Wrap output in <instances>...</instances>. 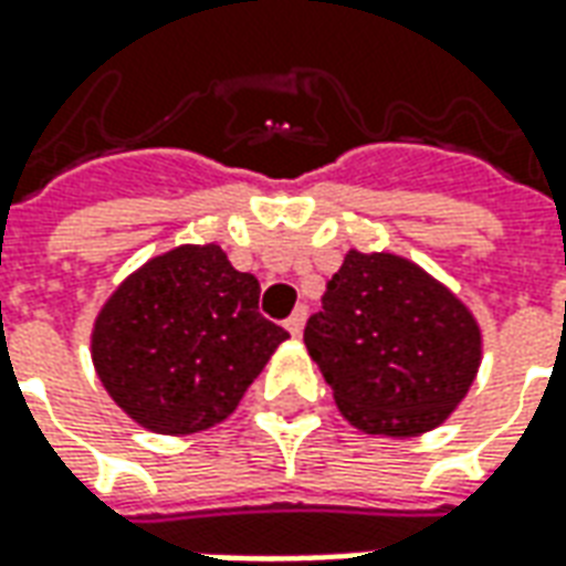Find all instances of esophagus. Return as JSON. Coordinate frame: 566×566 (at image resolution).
<instances>
[{"label":"esophagus","mask_w":566,"mask_h":566,"mask_svg":"<svg viewBox=\"0 0 566 566\" xmlns=\"http://www.w3.org/2000/svg\"><path fill=\"white\" fill-rule=\"evenodd\" d=\"M303 324H306V306L294 308V315L284 321V327L291 331V336H300V333H303Z\"/></svg>","instance_id":"esophagus-1"}]
</instances>
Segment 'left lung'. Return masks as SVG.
<instances>
[{
	"instance_id": "left-lung-1",
	"label": "left lung",
	"mask_w": 566,
	"mask_h": 566,
	"mask_svg": "<svg viewBox=\"0 0 566 566\" xmlns=\"http://www.w3.org/2000/svg\"><path fill=\"white\" fill-rule=\"evenodd\" d=\"M303 339L339 412L385 437L442 424L482 360L470 308L412 260L385 251L345 254Z\"/></svg>"
}]
</instances>
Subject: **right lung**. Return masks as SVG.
Masks as SVG:
<instances>
[{
  "mask_svg": "<svg viewBox=\"0 0 566 566\" xmlns=\"http://www.w3.org/2000/svg\"><path fill=\"white\" fill-rule=\"evenodd\" d=\"M260 284L218 245L148 260L93 324V364L133 421L197 433L233 412L287 331L258 312Z\"/></svg>",
  "mask_w": 566,
  "mask_h": 566,
  "instance_id": "right-lung-1",
  "label": "right lung"
}]
</instances>
